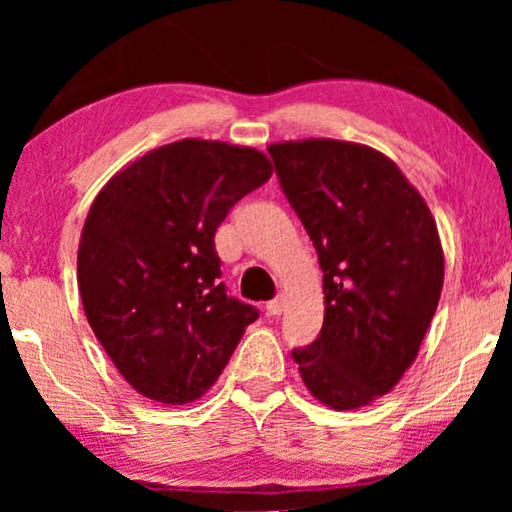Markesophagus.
Masks as SVG:
<instances>
[{
    "mask_svg": "<svg viewBox=\"0 0 512 512\" xmlns=\"http://www.w3.org/2000/svg\"><path fill=\"white\" fill-rule=\"evenodd\" d=\"M284 307H286V296H284V293H279L275 300H270V303H268V314L277 317V314L284 312Z\"/></svg>",
    "mask_w": 512,
    "mask_h": 512,
    "instance_id": "obj_1",
    "label": "esophagus"
}]
</instances>
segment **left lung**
<instances>
[{
  "instance_id": "8db88e82",
  "label": "left lung",
  "mask_w": 512,
  "mask_h": 512,
  "mask_svg": "<svg viewBox=\"0 0 512 512\" xmlns=\"http://www.w3.org/2000/svg\"><path fill=\"white\" fill-rule=\"evenodd\" d=\"M268 151L324 270V326L291 356L317 401L363 408L396 387L436 314V221L394 160L366 144L300 139Z\"/></svg>"
}]
</instances>
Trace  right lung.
Wrapping results in <instances>:
<instances>
[{
    "label": "right lung",
    "mask_w": 512,
    "mask_h": 512,
    "mask_svg": "<svg viewBox=\"0 0 512 512\" xmlns=\"http://www.w3.org/2000/svg\"><path fill=\"white\" fill-rule=\"evenodd\" d=\"M272 174L251 146L181 139L111 177L76 256L83 312L137 394L193 403L219 380L258 310L226 296L214 233Z\"/></svg>",
    "instance_id": "right-lung-1"
}]
</instances>
